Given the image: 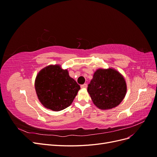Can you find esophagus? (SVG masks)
Masks as SVG:
<instances>
[{
    "mask_svg": "<svg viewBox=\"0 0 157 157\" xmlns=\"http://www.w3.org/2000/svg\"><path fill=\"white\" fill-rule=\"evenodd\" d=\"M87 86H88V85H87V84H82V85H81V87L82 88H87Z\"/></svg>",
    "mask_w": 157,
    "mask_h": 157,
    "instance_id": "1",
    "label": "esophagus"
}]
</instances>
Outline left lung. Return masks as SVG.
<instances>
[{
    "label": "left lung",
    "instance_id": "left-lung-1",
    "mask_svg": "<svg viewBox=\"0 0 157 157\" xmlns=\"http://www.w3.org/2000/svg\"><path fill=\"white\" fill-rule=\"evenodd\" d=\"M87 90L95 105L106 110L121 103L126 93V84L116 70L99 69L94 73Z\"/></svg>",
    "mask_w": 157,
    "mask_h": 157
}]
</instances>
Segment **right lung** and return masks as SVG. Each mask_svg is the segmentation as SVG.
<instances>
[{"label": "right lung", "mask_w": 157, "mask_h": 157, "mask_svg": "<svg viewBox=\"0 0 157 157\" xmlns=\"http://www.w3.org/2000/svg\"><path fill=\"white\" fill-rule=\"evenodd\" d=\"M80 89L77 82L69 77L67 70L58 65L42 69L35 80L36 92L40 103L54 111L68 107Z\"/></svg>", "instance_id": "1"}]
</instances>
